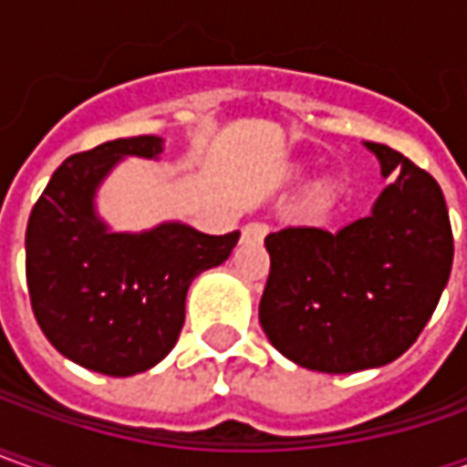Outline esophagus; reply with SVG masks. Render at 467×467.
Listing matches in <instances>:
<instances>
[{"mask_svg": "<svg viewBox=\"0 0 467 467\" xmlns=\"http://www.w3.org/2000/svg\"><path fill=\"white\" fill-rule=\"evenodd\" d=\"M265 233H268V224H264V222H250V224L243 227V237L245 240H264Z\"/></svg>", "mask_w": 467, "mask_h": 467, "instance_id": "obj_1", "label": "esophagus"}]
</instances>
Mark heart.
I'll list each match as a JSON object with an SVG mask.
<instances>
[{
	"label": "heart",
	"instance_id": "1",
	"mask_svg": "<svg viewBox=\"0 0 467 467\" xmlns=\"http://www.w3.org/2000/svg\"><path fill=\"white\" fill-rule=\"evenodd\" d=\"M326 203H328V193H317V196H315V202H313L315 209H323Z\"/></svg>",
	"mask_w": 467,
	"mask_h": 467
}]
</instances>
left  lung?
<instances>
[{"label": "left lung", "mask_w": 467, "mask_h": 467, "mask_svg": "<svg viewBox=\"0 0 467 467\" xmlns=\"http://www.w3.org/2000/svg\"><path fill=\"white\" fill-rule=\"evenodd\" d=\"M390 185L341 230L286 227L265 237L271 274L258 317L274 348L313 372L395 362L424 330L452 268L440 183L385 144L364 141Z\"/></svg>", "instance_id": "left-lung-1"}]
</instances>
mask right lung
Returning a JSON list of instances; mask_svg holds the SVG:
<instances>
[{"label": "right lung", "mask_w": 467, "mask_h": 467, "mask_svg": "<svg viewBox=\"0 0 467 467\" xmlns=\"http://www.w3.org/2000/svg\"><path fill=\"white\" fill-rule=\"evenodd\" d=\"M165 139L131 137L72 154L51 175L25 233V274L46 338L74 364L131 378L160 364L178 341L191 282L222 265L240 233L206 234L168 219L119 233L98 191L129 157L157 162Z\"/></svg>", "instance_id": "right-lung-1"}]
</instances>
